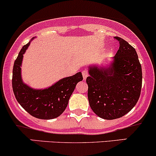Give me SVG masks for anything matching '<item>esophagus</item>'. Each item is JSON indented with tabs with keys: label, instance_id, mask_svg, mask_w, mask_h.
Listing matches in <instances>:
<instances>
[{
	"label": "esophagus",
	"instance_id": "esophagus-1",
	"mask_svg": "<svg viewBox=\"0 0 156 156\" xmlns=\"http://www.w3.org/2000/svg\"><path fill=\"white\" fill-rule=\"evenodd\" d=\"M82 75H83V80H86V78H87V77H88V72L87 71L86 69L85 70H83V72H82Z\"/></svg>",
	"mask_w": 156,
	"mask_h": 156
}]
</instances>
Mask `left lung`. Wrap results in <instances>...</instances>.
<instances>
[{
  "label": "left lung",
  "instance_id": "left-lung-1",
  "mask_svg": "<svg viewBox=\"0 0 156 156\" xmlns=\"http://www.w3.org/2000/svg\"><path fill=\"white\" fill-rule=\"evenodd\" d=\"M119 49L107 66H89L88 100L94 112L104 119L122 117L135 107L142 84L141 66L136 49L115 37Z\"/></svg>",
  "mask_w": 156,
  "mask_h": 156
}]
</instances>
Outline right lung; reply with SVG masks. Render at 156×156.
<instances>
[{
    "label": "right lung",
    "mask_w": 156,
    "mask_h": 156,
    "mask_svg": "<svg viewBox=\"0 0 156 156\" xmlns=\"http://www.w3.org/2000/svg\"><path fill=\"white\" fill-rule=\"evenodd\" d=\"M30 44L29 42L22 47L13 66L12 83L15 98L33 117L45 120L55 119L64 112L75 86L83 80V76L81 72H78L44 89H33L28 86L22 79L21 65L23 54Z\"/></svg>",
    "instance_id": "add662e5"
}]
</instances>
